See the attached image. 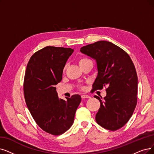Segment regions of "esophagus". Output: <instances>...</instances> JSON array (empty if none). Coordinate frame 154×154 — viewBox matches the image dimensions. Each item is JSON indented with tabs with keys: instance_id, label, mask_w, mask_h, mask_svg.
Wrapping results in <instances>:
<instances>
[{
	"instance_id": "1",
	"label": "esophagus",
	"mask_w": 154,
	"mask_h": 154,
	"mask_svg": "<svg viewBox=\"0 0 154 154\" xmlns=\"http://www.w3.org/2000/svg\"><path fill=\"white\" fill-rule=\"evenodd\" d=\"M82 98H90V97L88 95H82Z\"/></svg>"
}]
</instances>
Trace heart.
<instances>
[{
    "label": "heart",
    "instance_id": "b5f03b06",
    "mask_svg": "<svg viewBox=\"0 0 154 154\" xmlns=\"http://www.w3.org/2000/svg\"><path fill=\"white\" fill-rule=\"evenodd\" d=\"M88 60H90V59L87 57H81L78 60V63H79V66H82L83 64H84L86 62H87V61H88Z\"/></svg>",
    "mask_w": 154,
    "mask_h": 154
}]
</instances>
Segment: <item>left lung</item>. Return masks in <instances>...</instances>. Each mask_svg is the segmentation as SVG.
I'll return each mask as SVG.
<instances>
[{
	"label": "left lung",
	"mask_w": 154,
	"mask_h": 154,
	"mask_svg": "<svg viewBox=\"0 0 154 154\" xmlns=\"http://www.w3.org/2000/svg\"><path fill=\"white\" fill-rule=\"evenodd\" d=\"M80 51L97 62L98 75L92 90L106 87L103 99L94 96L100 102L95 120L107 130H119L130 120L137 103L138 77L133 61L124 50L107 41L84 46Z\"/></svg>",
	"instance_id": "8db88e82"
}]
</instances>
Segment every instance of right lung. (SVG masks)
I'll return each mask as SVG.
<instances>
[{
    "label": "right lung",
    "instance_id": "obj_1",
    "mask_svg": "<svg viewBox=\"0 0 154 154\" xmlns=\"http://www.w3.org/2000/svg\"><path fill=\"white\" fill-rule=\"evenodd\" d=\"M71 48L47 46L33 54L24 75L23 90L26 106L36 123L53 135L65 133L72 126L81 97L66 100L58 97L55 85L60 82Z\"/></svg>",
    "mask_w": 154,
    "mask_h": 154
}]
</instances>
